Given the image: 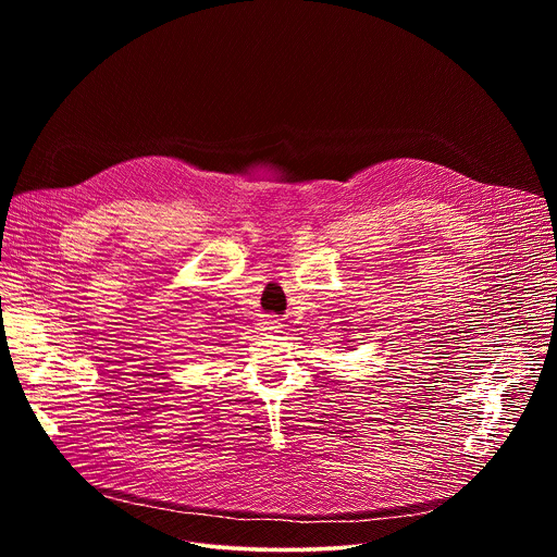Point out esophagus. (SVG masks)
I'll list each match as a JSON object with an SVG mask.
<instances>
[{"instance_id":"1","label":"esophagus","mask_w":557,"mask_h":557,"mask_svg":"<svg viewBox=\"0 0 557 557\" xmlns=\"http://www.w3.org/2000/svg\"><path fill=\"white\" fill-rule=\"evenodd\" d=\"M269 329H277V322H273V320H271V322H269Z\"/></svg>"}]
</instances>
